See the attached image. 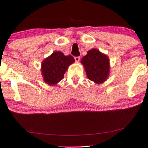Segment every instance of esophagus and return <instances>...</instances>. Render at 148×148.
I'll list each match as a JSON object with an SVG mask.
<instances>
[{
  "label": "esophagus",
  "mask_w": 148,
  "mask_h": 148,
  "mask_svg": "<svg viewBox=\"0 0 148 148\" xmlns=\"http://www.w3.org/2000/svg\"><path fill=\"white\" fill-rule=\"evenodd\" d=\"M74 59H75V60H76V62H79L80 60V56H75Z\"/></svg>",
  "instance_id": "esophagus-1"
}]
</instances>
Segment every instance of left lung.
<instances>
[{
  "mask_svg": "<svg viewBox=\"0 0 148 148\" xmlns=\"http://www.w3.org/2000/svg\"><path fill=\"white\" fill-rule=\"evenodd\" d=\"M88 78L94 82L100 84L106 80L109 74V59L98 50L92 49L82 59Z\"/></svg>",
  "mask_w": 148,
  "mask_h": 148,
  "instance_id": "obj_1",
  "label": "left lung"
}]
</instances>
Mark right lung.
<instances>
[{
    "label": "right lung",
    "mask_w": 148,
    "mask_h": 148,
    "mask_svg": "<svg viewBox=\"0 0 148 148\" xmlns=\"http://www.w3.org/2000/svg\"><path fill=\"white\" fill-rule=\"evenodd\" d=\"M70 55L64 56L61 52H54L42 63V74L44 80L49 85H54L64 78L68 66L74 62Z\"/></svg>",
    "instance_id": "obj_1"
}]
</instances>
